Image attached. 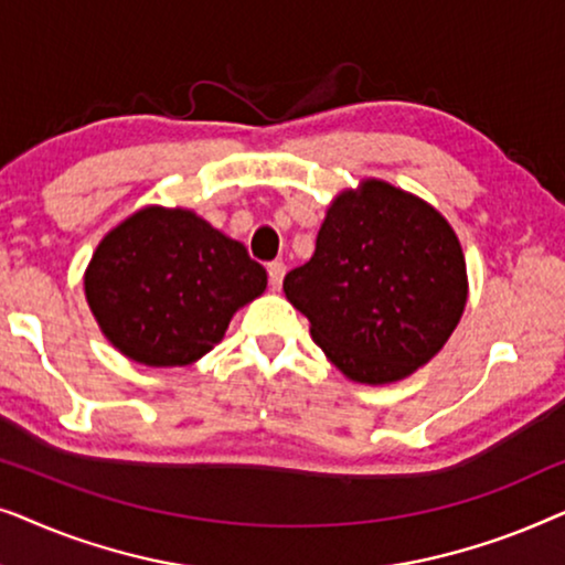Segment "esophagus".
Segmentation results:
<instances>
[{
  "label": "esophagus",
  "instance_id": "obj_1",
  "mask_svg": "<svg viewBox=\"0 0 565 565\" xmlns=\"http://www.w3.org/2000/svg\"><path fill=\"white\" fill-rule=\"evenodd\" d=\"M267 275H269V288L280 290L282 288V277H285V265H282V262H273V265L267 267Z\"/></svg>",
  "mask_w": 565,
  "mask_h": 565
}]
</instances>
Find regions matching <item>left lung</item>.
I'll use <instances>...</instances> for the list:
<instances>
[{
  "label": "left lung",
  "instance_id": "1",
  "mask_svg": "<svg viewBox=\"0 0 565 565\" xmlns=\"http://www.w3.org/2000/svg\"><path fill=\"white\" fill-rule=\"evenodd\" d=\"M282 290L350 381L396 383L427 365L458 327L466 257L429 203L362 180L334 198L313 257L285 275Z\"/></svg>",
  "mask_w": 565,
  "mask_h": 565
}]
</instances>
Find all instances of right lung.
Returning <instances> with one entry per match:
<instances>
[{
  "label": "right lung",
  "mask_w": 565,
  "mask_h": 565,
  "mask_svg": "<svg viewBox=\"0 0 565 565\" xmlns=\"http://www.w3.org/2000/svg\"><path fill=\"white\" fill-rule=\"evenodd\" d=\"M267 288L246 246L184 207L149 205L97 244L84 292L115 350L149 367L192 365Z\"/></svg>",
  "instance_id": "add662e5"
}]
</instances>
